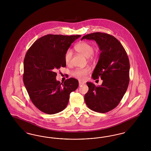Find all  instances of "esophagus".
<instances>
[{"label": "esophagus", "instance_id": "obj_1", "mask_svg": "<svg viewBox=\"0 0 151 151\" xmlns=\"http://www.w3.org/2000/svg\"><path fill=\"white\" fill-rule=\"evenodd\" d=\"M85 84V83H83V82H81V81H79V86H83V85H84Z\"/></svg>", "mask_w": 151, "mask_h": 151}]
</instances>
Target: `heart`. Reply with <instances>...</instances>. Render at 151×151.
Wrapping results in <instances>:
<instances>
[{
  "label": "heart",
  "mask_w": 151,
  "mask_h": 151,
  "mask_svg": "<svg viewBox=\"0 0 151 151\" xmlns=\"http://www.w3.org/2000/svg\"><path fill=\"white\" fill-rule=\"evenodd\" d=\"M75 49L78 52L86 58L90 57L94 52L93 46L90 43L84 41L81 42L76 45ZM72 51L71 50H68L66 51L65 55V63L68 64L70 63L72 58ZM89 72V70L87 68H77L72 71V75L76 78L83 80L86 78Z\"/></svg>",
  "instance_id": "obj_1"
}]
</instances>
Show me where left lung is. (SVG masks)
I'll return each instance as SVG.
<instances>
[{"label": "left lung", "instance_id": "8db88e82", "mask_svg": "<svg viewBox=\"0 0 151 151\" xmlns=\"http://www.w3.org/2000/svg\"><path fill=\"white\" fill-rule=\"evenodd\" d=\"M83 39L94 40L101 53L92 73L94 80H103L99 86L87 82L89 88L85 94L86 105L92 110L105 113L118 106L129 84V62L127 54L120 42L111 35L96 32L83 36Z\"/></svg>", "mask_w": 151, "mask_h": 151}]
</instances>
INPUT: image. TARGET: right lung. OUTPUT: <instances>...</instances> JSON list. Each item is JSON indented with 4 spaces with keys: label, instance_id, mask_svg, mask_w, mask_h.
<instances>
[{
    "label": "right lung",
    "instance_id": "right-lung-1",
    "mask_svg": "<svg viewBox=\"0 0 151 151\" xmlns=\"http://www.w3.org/2000/svg\"><path fill=\"white\" fill-rule=\"evenodd\" d=\"M80 36L47 35L36 40L26 53L24 84L33 104L45 113L63 110L70 94L79 86L78 80L72 78L64 83L57 81L56 71L66 66L65 53Z\"/></svg>",
    "mask_w": 151,
    "mask_h": 151
}]
</instances>
